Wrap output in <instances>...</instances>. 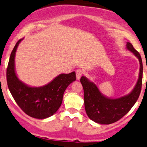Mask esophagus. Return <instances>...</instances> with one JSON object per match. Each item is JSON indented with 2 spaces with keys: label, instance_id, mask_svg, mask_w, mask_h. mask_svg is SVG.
Instances as JSON below:
<instances>
[{
  "label": "esophagus",
  "instance_id": "obj_1",
  "mask_svg": "<svg viewBox=\"0 0 147 147\" xmlns=\"http://www.w3.org/2000/svg\"><path fill=\"white\" fill-rule=\"evenodd\" d=\"M82 75H83V70L80 68L77 69L76 70V77H77V80H80V77L82 76Z\"/></svg>",
  "mask_w": 147,
  "mask_h": 147
}]
</instances>
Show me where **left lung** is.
Here are the masks:
<instances>
[{
    "instance_id": "obj_1",
    "label": "left lung",
    "mask_w": 147,
    "mask_h": 147,
    "mask_svg": "<svg viewBox=\"0 0 147 147\" xmlns=\"http://www.w3.org/2000/svg\"><path fill=\"white\" fill-rule=\"evenodd\" d=\"M126 46L138 58L140 64L139 79L130 94L117 99L108 98L101 94L96 85L86 77L83 76L80 79L84 88L85 110L89 119L98 123L110 124L119 121L130 110L140 96L142 84V58L131 43L127 42Z\"/></svg>"
}]
</instances>
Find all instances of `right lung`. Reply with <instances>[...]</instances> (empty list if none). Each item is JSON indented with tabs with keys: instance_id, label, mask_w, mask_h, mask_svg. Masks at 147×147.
<instances>
[{
	"instance_id": "obj_1",
	"label": "right lung",
	"mask_w": 147,
	"mask_h": 147,
	"mask_svg": "<svg viewBox=\"0 0 147 147\" xmlns=\"http://www.w3.org/2000/svg\"><path fill=\"white\" fill-rule=\"evenodd\" d=\"M22 40L17 42L9 57L6 72L8 88L15 102L27 115L35 119L48 118L60 107L66 88L76 80L75 72L61 74L44 86L26 85L19 80L14 70L16 50Z\"/></svg>"
}]
</instances>
